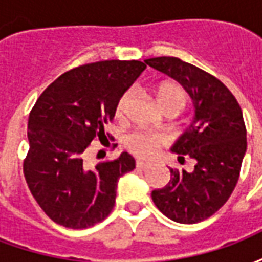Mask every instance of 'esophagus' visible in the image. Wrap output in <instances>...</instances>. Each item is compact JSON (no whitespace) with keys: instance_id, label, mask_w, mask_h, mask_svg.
<instances>
[{"instance_id":"34e87169","label":"esophagus","mask_w":262,"mask_h":262,"mask_svg":"<svg viewBox=\"0 0 262 262\" xmlns=\"http://www.w3.org/2000/svg\"><path fill=\"white\" fill-rule=\"evenodd\" d=\"M136 167L137 168H140V170H147V168H150V164H148V163H144L142 160H137Z\"/></svg>"}]
</instances>
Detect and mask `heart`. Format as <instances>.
Here are the masks:
<instances>
[{"label": "heart", "instance_id": "b5f03b06", "mask_svg": "<svg viewBox=\"0 0 262 262\" xmlns=\"http://www.w3.org/2000/svg\"><path fill=\"white\" fill-rule=\"evenodd\" d=\"M132 97H133L132 90H126L125 92H122V95L116 102V108H115L118 116H122L125 114L127 105L132 101ZM185 101H187L185 91L176 84H164L157 90V102L161 109L176 108L180 112L184 108ZM164 144V137L160 135H154V133H147V132H135V133L129 135L127 140H126V146L129 148V151L144 160L153 159Z\"/></svg>", "mask_w": 262, "mask_h": 262}]
</instances>
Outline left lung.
<instances>
[{"label": "left lung", "instance_id": "obj_1", "mask_svg": "<svg viewBox=\"0 0 262 262\" xmlns=\"http://www.w3.org/2000/svg\"><path fill=\"white\" fill-rule=\"evenodd\" d=\"M144 63L181 84L192 99L195 116L172 151L195 160L192 172L170 168V182L151 192L167 217L192 225L216 213L230 198L247 150L243 112L230 90L199 67L177 57H153Z\"/></svg>", "mask_w": 262, "mask_h": 262}]
</instances>
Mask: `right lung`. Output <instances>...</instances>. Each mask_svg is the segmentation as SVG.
Returning <instances> with one entry per match:
<instances>
[{
    "label": "right lung",
    "mask_w": 262,
    "mask_h": 262,
    "mask_svg": "<svg viewBox=\"0 0 262 262\" xmlns=\"http://www.w3.org/2000/svg\"><path fill=\"white\" fill-rule=\"evenodd\" d=\"M144 69L139 60L80 66L54 80L33 105L24 176L39 206L57 225L86 229L112 212L118 180L135 170V159L125 151L94 170L82 159L95 139H106L103 126L114 119L118 99Z\"/></svg>",
    "instance_id": "add662e5"
}]
</instances>
